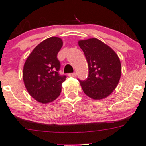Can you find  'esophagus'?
Segmentation results:
<instances>
[{
	"mask_svg": "<svg viewBox=\"0 0 146 146\" xmlns=\"http://www.w3.org/2000/svg\"><path fill=\"white\" fill-rule=\"evenodd\" d=\"M68 76H71V77H76V73H69Z\"/></svg>",
	"mask_w": 146,
	"mask_h": 146,
	"instance_id": "obj_1",
	"label": "esophagus"
}]
</instances>
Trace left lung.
Segmentation results:
<instances>
[{"mask_svg": "<svg viewBox=\"0 0 146 146\" xmlns=\"http://www.w3.org/2000/svg\"><path fill=\"white\" fill-rule=\"evenodd\" d=\"M78 45L88 64L89 74L79 80L85 95L94 100L107 98L115 90L121 74V66L115 51L96 38L80 40Z\"/></svg>", "mask_w": 146, "mask_h": 146, "instance_id": "1", "label": "left lung"}]
</instances>
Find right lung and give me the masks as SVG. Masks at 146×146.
Instances as JSON below:
<instances>
[{"mask_svg":"<svg viewBox=\"0 0 146 146\" xmlns=\"http://www.w3.org/2000/svg\"><path fill=\"white\" fill-rule=\"evenodd\" d=\"M62 46L60 38H48L34 48L25 63V85L29 95L39 102H51L61 94V85L66 78L58 73L61 64L57 54Z\"/></svg>","mask_w":146,"mask_h":146,"instance_id":"obj_1","label":"right lung"}]
</instances>
